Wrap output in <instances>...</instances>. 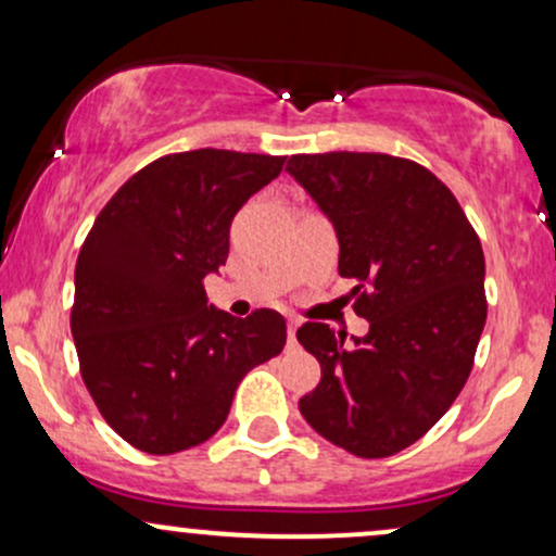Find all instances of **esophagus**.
Wrapping results in <instances>:
<instances>
[{
	"label": "esophagus",
	"instance_id": "obj_1",
	"mask_svg": "<svg viewBox=\"0 0 556 556\" xmlns=\"http://www.w3.org/2000/svg\"><path fill=\"white\" fill-rule=\"evenodd\" d=\"M298 327H300L298 318H287V334H290V342L295 340V331H298Z\"/></svg>",
	"mask_w": 556,
	"mask_h": 556
}]
</instances>
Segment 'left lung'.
Listing matches in <instances>:
<instances>
[{
  "instance_id": "obj_1",
  "label": "left lung",
  "mask_w": 556,
  "mask_h": 556,
  "mask_svg": "<svg viewBox=\"0 0 556 556\" xmlns=\"http://www.w3.org/2000/svg\"><path fill=\"white\" fill-rule=\"evenodd\" d=\"M287 172L340 242V274L358 279L363 337L303 324L298 342L321 381L298 402L331 444L389 457L450 410L486 324L483 251L457 198L416 162L387 154L290 156Z\"/></svg>"
}]
</instances>
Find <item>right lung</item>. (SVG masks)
I'll list each match as a JSON object with an SVG mask.
<instances>
[{
	"label": "right lung",
	"mask_w": 556,
	"mask_h": 556,
	"mask_svg": "<svg viewBox=\"0 0 556 556\" xmlns=\"http://www.w3.org/2000/svg\"><path fill=\"white\" fill-rule=\"evenodd\" d=\"M282 167L285 156L222 149L169 154L96 216L70 329L96 407L136 450L175 455L212 439L242 376L282 353L277 311L235 318L203 290L225 266L235 214Z\"/></svg>",
	"instance_id": "add662e5"
}]
</instances>
